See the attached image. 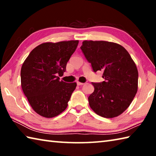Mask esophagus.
Returning <instances> with one entry per match:
<instances>
[{"instance_id": "34e87169", "label": "esophagus", "mask_w": 156, "mask_h": 156, "mask_svg": "<svg viewBox=\"0 0 156 156\" xmlns=\"http://www.w3.org/2000/svg\"><path fill=\"white\" fill-rule=\"evenodd\" d=\"M77 84L79 86H81V85H83L84 83H80V82H77Z\"/></svg>"}]
</instances>
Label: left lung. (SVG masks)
Listing matches in <instances>:
<instances>
[{
    "label": "left lung",
    "mask_w": 156,
    "mask_h": 156,
    "mask_svg": "<svg viewBox=\"0 0 156 156\" xmlns=\"http://www.w3.org/2000/svg\"><path fill=\"white\" fill-rule=\"evenodd\" d=\"M94 72L102 71L105 81L92 83L89 96L91 109L102 117L112 118L122 113L138 91V72L129 52L120 44L108 41H84L80 47Z\"/></svg>",
    "instance_id": "1"
}]
</instances>
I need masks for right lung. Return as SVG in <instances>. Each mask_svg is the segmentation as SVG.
<instances>
[{"mask_svg": "<svg viewBox=\"0 0 156 156\" xmlns=\"http://www.w3.org/2000/svg\"><path fill=\"white\" fill-rule=\"evenodd\" d=\"M78 41L44 43L35 47L20 71L23 93L35 112L44 118L58 115L67 107L76 83L60 80Z\"/></svg>", "mask_w": 156, "mask_h": 156, "instance_id": "add662e5", "label": "right lung"}]
</instances>
